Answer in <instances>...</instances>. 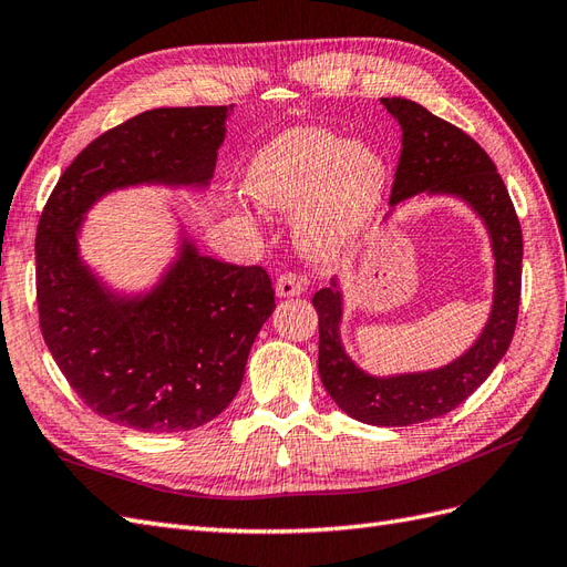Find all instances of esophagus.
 I'll use <instances>...</instances> for the list:
<instances>
[{
	"mask_svg": "<svg viewBox=\"0 0 567 567\" xmlns=\"http://www.w3.org/2000/svg\"><path fill=\"white\" fill-rule=\"evenodd\" d=\"M305 290V284L300 277H296V274H281V277L277 279V296L279 298H293V296H300Z\"/></svg>",
	"mask_w": 567,
	"mask_h": 567,
	"instance_id": "esophagus-1",
	"label": "esophagus"
}]
</instances>
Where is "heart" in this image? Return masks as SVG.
Instances as JSON below:
<instances>
[{"mask_svg": "<svg viewBox=\"0 0 567 567\" xmlns=\"http://www.w3.org/2000/svg\"><path fill=\"white\" fill-rule=\"evenodd\" d=\"M248 192L269 210H300L296 241L315 262L350 252L379 213L388 165L375 148L326 127H293L248 167Z\"/></svg>", "mask_w": 567, "mask_h": 567, "instance_id": "b5f03b06", "label": "heart"}]
</instances>
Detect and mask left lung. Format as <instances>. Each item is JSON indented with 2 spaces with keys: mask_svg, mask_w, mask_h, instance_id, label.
<instances>
[{
  "mask_svg": "<svg viewBox=\"0 0 567 567\" xmlns=\"http://www.w3.org/2000/svg\"><path fill=\"white\" fill-rule=\"evenodd\" d=\"M402 127V153L390 205L416 196H454L485 221L494 255V300L483 333L447 367L419 373L371 375L340 342L342 293L336 279L315 293L319 315V375L331 400L348 416L369 425H414L450 414L487 381L506 354L518 321L523 277V231L504 179L487 153L447 120L416 101L381 99Z\"/></svg>",
  "mask_w": 567,
  "mask_h": 567,
  "instance_id": "left-lung-1",
  "label": "left lung"
}]
</instances>
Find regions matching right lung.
<instances>
[{
	"label": "right lung",
	"instance_id": "right-lung-1",
	"mask_svg": "<svg viewBox=\"0 0 567 567\" xmlns=\"http://www.w3.org/2000/svg\"><path fill=\"white\" fill-rule=\"evenodd\" d=\"M231 106L153 109L78 153L51 192L35 238L38 312L65 381L99 416L142 433L213 421L241 388L271 317L262 267L200 255L184 236L177 260L142 296L111 290L82 262L84 213L115 188L208 186Z\"/></svg>",
	"mask_w": 567,
	"mask_h": 567
}]
</instances>
